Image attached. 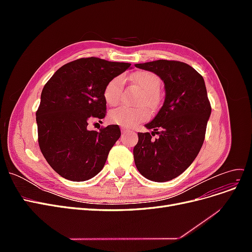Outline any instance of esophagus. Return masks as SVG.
I'll use <instances>...</instances> for the list:
<instances>
[{
  "mask_svg": "<svg viewBox=\"0 0 252 252\" xmlns=\"http://www.w3.org/2000/svg\"><path fill=\"white\" fill-rule=\"evenodd\" d=\"M121 130H122V132H123V133H126V132L128 131V129H126V128H124V127H122Z\"/></svg>",
  "mask_w": 252,
  "mask_h": 252,
  "instance_id": "esophagus-1",
  "label": "esophagus"
}]
</instances>
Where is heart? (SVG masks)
<instances>
[{
  "instance_id": "b5f03b06",
  "label": "heart",
  "mask_w": 252,
  "mask_h": 252,
  "mask_svg": "<svg viewBox=\"0 0 252 252\" xmlns=\"http://www.w3.org/2000/svg\"><path fill=\"white\" fill-rule=\"evenodd\" d=\"M131 80L143 90L139 103L147 105L148 107H155L158 100V93L161 87V80L158 75L149 71H136L131 75ZM124 78L122 75H117L106 84L103 95L107 104L114 106L120 103L124 90ZM147 118L148 111L144 107L131 108L122 106L109 113V120L113 124L126 128L139 125Z\"/></svg>"
}]
</instances>
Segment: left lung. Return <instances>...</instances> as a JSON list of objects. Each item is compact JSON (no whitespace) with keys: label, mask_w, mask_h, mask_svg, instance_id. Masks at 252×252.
I'll list each match as a JSON object with an SVG mask.
<instances>
[{"label":"left lung","mask_w":252,"mask_h":252,"mask_svg":"<svg viewBox=\"0 0 252 252\" xmlns=\"http://www.w3.org/2000/svg\"><path fill=\"white\" fill-rule=\"evenodd\" d=\"M135 67L156 73L165 84V101L156 118L139 132L133 148L136 168L145 178L167 182L194 161L205 140L211 113L205 82L194 68L179 61L158 60ZM158 134V139L152 136Z\"/></svg>","instance_id":"8db88e82"}]
</instances>
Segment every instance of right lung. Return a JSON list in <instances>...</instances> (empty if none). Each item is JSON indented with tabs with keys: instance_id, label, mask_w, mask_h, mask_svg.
Wrapping results in <instances>:
<instances>
[{
	"instance_id": "right-lung-1",
	"label": "right lung",
	"mask_w": 252,
	"mask_h": 252,
	"mask_svg": "<svg viewBox=\"0 0 252 252\" xmlns=\"http://www.w3.org/2000/svg\"><path fill=\"white\" fill-rule=\"evenodd\" d=\"M129 63L82 58L63 65L45 84L36 110L37 141L51 168L69 181L94 178L121 136L118 125L88 130L91 119L106 116L104 88Z\"/></svg>"
}]
</instances>
